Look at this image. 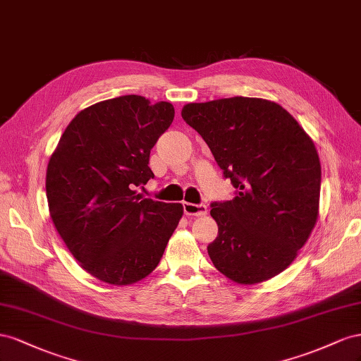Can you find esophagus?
Segmentation results:
<instances>
[{"instance_id": "1", "label": "esophagus", "mask_w": 361, "mask_h": 361, "mask_svg": "<svg viewBox=\"0 0 361 361\" xmlns=\"http://www.w3.org/2000/svg\"><path fill=\"white\" fill-rule=\"evenodd\" d=\"M184 214L188 216H205L207 214V207L204 204H192V202H183Z\"/></svg>"}]
</instances>
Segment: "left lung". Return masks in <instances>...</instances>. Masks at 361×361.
Segmentation results:
<instances>
[{"mask_svg":"<svg viewBox=\"0 0 361 361\" xmlns=\"http://www.w3.org/2000/svg\"><path fill=\"white\" fill-rule=\"evenodd\" d=\"M181 116L238 189L231 201L212 204L214 267L238 284L271 280L292 264L317 221L321 161L312 137L263 98L190 102Z\"/></svg>","mask_w":361,"mask_h":361,"instance_id":"8db88e82","label":"left lung"}]
</instances>
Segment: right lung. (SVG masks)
Returning a JSON list of instances; mask_svg holds the SVG:
<instances>
[{
	"label": "right lung",
	"instance_id": "obj_1",
	"mask_svg": "<svg viewBox=\"0 0 361 361\" xmlns=\"http://www.w3.org/2000/svg\"><path fill=\"white\" fill-rule=\"evenodd\" d=\"M171 102L123 95L77 113L47 168L49 216L92 276L128 286L148 276L183 216L181 204L142 198L149 152L169 128Z\"/></svg>",
	"mask_w": 361,
	"mask_h": 361
}]
</instances>
